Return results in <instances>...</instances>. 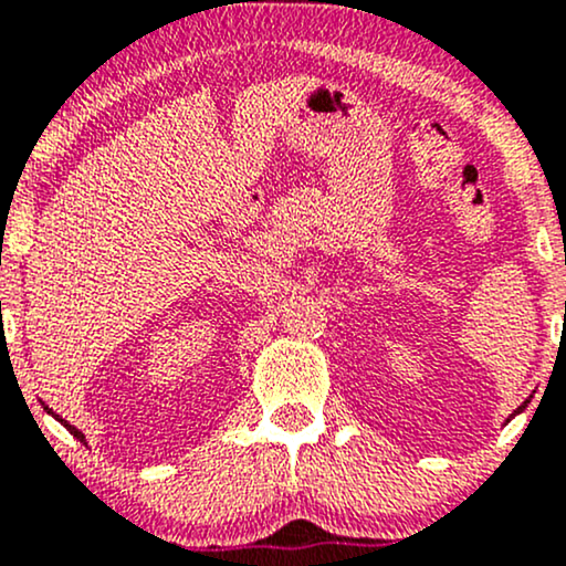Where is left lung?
<instances>
[{
  "label": "left lung",
  "mask_w": 566,
  "mask_h": 566,
  "mask_svg": "<svg viewBox=\"0 0 566 566\" xmlns=\"http://www.w3.org/2000/svg\"><path fill=\"white\" fill-rule=\"evenodd\" d=\"M527 405H530V399H527V401H524V405H522V407H518V409H516V412H513V415H511V418H516V415H518V412H524V407H527ZM511 418H509V420H511Z\"/></svg>",
  "instance_id": "obj_1"
}]
</instances>
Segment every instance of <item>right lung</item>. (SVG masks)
I'll list each match as a JSON object with an SVG mask.
<instances>
[{
	"label": "right lung",
	"instance_id": "add662e5",
	"mask_svg": "<svg viewBox=\"0 0 566 566\" xmlns=\"http://www.w3.org/2000/svg\"><path fill=\"white\" fill-rule=\"evenodd\" d=\"M44 412H48V415H53V418L57 420V423H61L63 428H69V433H74V437H76V439H80V441H82V444H87V437H84V433L80 431V428H74V426H71V423H69V420H63V418H61V415H55V412H53V409H50L48 405H44Z\"/></svg>",
	"mask_w": 566,
	"mask_h": 566
}]
</instances>
